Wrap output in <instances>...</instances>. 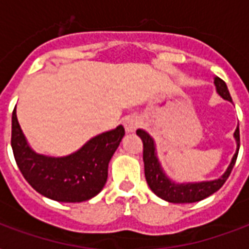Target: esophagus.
Masks as SVG:
<instances>
[{
	"label": "esophagus",
	"instance_id": "obj_1",
	"mask_svg": "<svg viewBox=\"0 0 249 249\" xmlns=\"http://www.w3.org/2000/svg\"><path fill=\"white\" fill-rule=\"evenodd\" d=\"M141 125H142V120H141V117L137 116V115H130V116L125 117L124 119L125 130L128 133L136 132Z\"/></svg>",
	"mask_w": 249,
	"mask_h": 249
}]
</instances>
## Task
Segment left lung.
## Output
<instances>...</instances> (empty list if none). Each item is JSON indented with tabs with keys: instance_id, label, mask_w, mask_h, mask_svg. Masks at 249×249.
<instances>
[{
	"instance_id": "8db88e82",
	"label": "left lung",
	"mask_w": 249,
	"mask_h": 249,
	"mask_svg": "<svg viewBox=\"0 0 249 249\" xmlns=\"http://www.w3.org/2000/svg\"><path fill=\"white\" fill-rule=\"evenodd\" d=\"M214 86L216 91L220 97H222L225 101H229L232 103V99L230 97L229 89L224 80L220 77H214ZM137 136L140 137L143 142V163H144V176L147 181L150 189L155 195L161 197L163 200L169 201V203H195L200 201L209 195H212L216 191L222 187L226 179L231 173L232 168L235 165L238 152H239L240 137H239V126H236L234 132V138L236 142V151L231 158V161L229 164L228 169L225 173L217 179L212 181H201V182H183L178 183L170 179L164 172L163 166L160 164L158 154H156L155 141L146 130L138 129Z\"/></svg>"
}]
</instances>
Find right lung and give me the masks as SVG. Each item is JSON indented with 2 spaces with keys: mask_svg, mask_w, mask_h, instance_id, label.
I'll use <instances>...</instances> for the list:
<instances>
[{
  "mask_svg": "<svg viewBox=\"0 0 249 249\" xmlns=\"http://www.w3.org/2000/svg\"><path fill=\"white\" fill-rule=\"evenodd\" d=\"M125 134L123 125L93 137L67 156L37 154L29 146L17 117L11 119V147L23 177L41 195L63 203L89 200L101 193L108 176V163Z\"/></svg>",
  "mask_w": 249,
  "mask_h": 249,
  "instance_id": "right-lung-1",
  "label": "right lung"
}]
</instances>
